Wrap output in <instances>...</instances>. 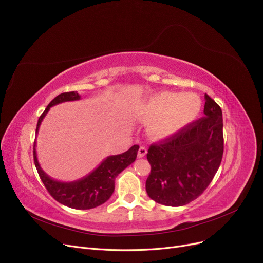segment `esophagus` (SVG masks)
Listing matches in <instances>:
<instances>
[{
    "mask_svg": "<svg viewBox=\"0 0 263 263\" xmlns=\"http://www.w3.org/2000/svg\"><path fill=\"white\" fill-rule=\"evenodd\" d=\"M146 154H147V149H146V147H143V146H141V147L139 148V152H138V157H139V158H143Z\"/></svg>",
    "mask_w": 263,
    "mask_h": 263,
    "instance_id": "34e87169",
    "label": "esophagus"
}]
</instances>
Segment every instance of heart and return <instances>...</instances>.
I'll return each instance as SVG.
<instances>
[{"mask_svg": "<svg viewBox=\"0 0 263 263\" xmlns=\"http://www.w3.org/2000/svg\"><path fill=\"white\" fill-rule=\"evenodd\" d=\"M201 102L195 94L161 92L152 95L133 107L135 118L149 123L151 135L157 139L169 138L196 119Z\"/></svg>", "mask_w": 263, "mask_h": 263, "instance_id": "heart-1", "label": "heart"}]
</instances>
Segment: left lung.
Returning a JSON list of instances; mask_svg holds the SVG:
<instances>
[{
  "label": "left lung",
  "mask_w": 263,
  "mask_h": 263,
  "mask_svg": "<svg viewBox=\"0 0 263 263\" xmlns=\"http://www.w3.org/2000/svg\"><path fill=\"white\" fill-rule=\"evenodd\" d=\"M206 117L172 137L153 144L147 153L148 196L164 206L180 207L196 199L217 173L223 155L220 106L205 94Z\"/></svg>",
  "instance_id": "8db88e82"
}]
</instances>
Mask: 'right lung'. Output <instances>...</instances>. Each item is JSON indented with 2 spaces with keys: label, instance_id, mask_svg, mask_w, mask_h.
<instances>
[{
  "label": "right lung",
  "instance_id": "obj_1",
  "mask_svg": "<svg viewBox=\"0 0 263 263\" xmlns=\"http://www.w3.org/2000/svg\"><path fill=\"white\" fill-rule=\"evenodd\" d=\"M80 99L81 96L77 92H66L57 95L39 118L35 134H37L41 122L51 107L65 102L79 101ZM139 148V145H133L129 151L122 154L106 157L100 166L87 176L71 182L54 180L42 170L36 157L35 142L33 145V159L39 176L54 199L67 207L85 210L101 206L110 198L115 191L116 177L135 161Z\"/></svg>",
  "mask_w": 263,
  "mask_h": 263
}]
</instances>
